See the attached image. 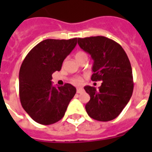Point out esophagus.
<instances>
[{"instance_id":"34e87169","label":"esophagus","mask_w":152,"mask_h":152,"mask_svg":"<svg viewBox=\"0 0 152 152\" xmlns=\"http://www.w3.org/2000/svg\"><path fill=\"white\" fill-rule=\"evenodd\" d=\"M84 91V89L82 88H77V94H80V93H82Z\"/></svg>"}]
</instances>
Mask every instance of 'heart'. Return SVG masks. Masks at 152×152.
<instances>
[{"mask_svg": "<svg viewBox=\"0 0 152 152\" xmlns=\"http://www.w3.org/2000/svg\"><path fill=\"white\" fill-rule=\"evenodd\" d=\"M83 57H87V55L83 51H79L76 53V56H75V58H83ZM72 82L75 84H79L81 83V78L79 77H75V78L72 79Z\"/></svg>", "mask_w": 152, "mask_h": 152, "instance_id": "1", "label": "heart"}]
</instances>
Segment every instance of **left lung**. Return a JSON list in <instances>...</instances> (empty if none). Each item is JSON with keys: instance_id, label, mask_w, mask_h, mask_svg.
<instances>
[{"instance_id": "8db88e82", "label": "left lung", "mask_w": 152, "mask_h": 152, "mask_svg": "<svg viewBox=\"0 0 152 152\" xmlns=\"http://www.w3.org/2000/svg\"><path fill=\"white\" fill-rule=\"evenodd\" d=\"M79 46L94 60L93 81H103L99 89L85 86L91 96L85 106L90 117L98 121L113 120L127 105L133 92L132 71L124 49L105 36L78 38Z\"/></svg>"}]
</instances>
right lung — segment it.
Returning <instances> with one entry per match:
<instances>
[{"label": "right lung", "instance_id": "right-lung-1", "mask_svg": "<svg viewBox=\"0 0 152 152\" xmlns=\"http://www.w3.org/2000/svg\"><path fill=\"white\" fill-rule=\"evenodd\" d=\"M77 38L45 39L33 47L24 58L19 73V91L24 110L36 123L51 125L64 116L76 94L70 84L54 87L52 75L77 45Z\"/></svg>", "mask_w": 152, "mask_h": 152}]
</instances>
